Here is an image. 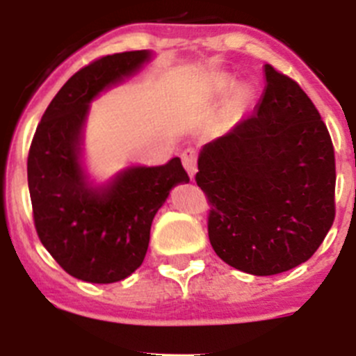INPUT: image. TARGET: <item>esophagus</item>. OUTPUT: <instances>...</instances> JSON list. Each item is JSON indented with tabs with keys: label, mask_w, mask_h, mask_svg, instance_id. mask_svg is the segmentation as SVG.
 <instances>
[{
	"label": "esophagus",
	"mask_w": 356,
	"mask_h": 356,
	"mask_svg": "<svg viewBox=\"0 0 356 356\" xmlns=\"http://www.w3.org/2000/svg\"><path fill=\"white\" fill-rule=\"evenodd\" d=\"M182 165H184V168L188 170L189 177L195 179V174L196 170H198V167H196V152L195 149H184V153H182Z\"/></svg>",
	"instance_id": "34e87169"
}]
</instances>
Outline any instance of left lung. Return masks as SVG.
Returning a JSON list of instances; mask_svg holds the SVG:
<instances>
[{
	"label": "left lung",
	"instance_id": "8db88e82",
	"mask_svg": "<svg viewBox=\"0 0 356 356\" xmlns=\"http://www.w3.org/2000/svg\"><path fill=\"white\" fill-rule=\"evenodd\" d=\"M257 108L198 155L218 258L251 275L305 264L334 222L336 165L327 127L303 89L265 65Z\"/></svg>",
	"mask_w": 356,
	"mask_h": 356
}]
</instances>
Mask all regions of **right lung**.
<instances>
[{
    "instance_id": "add662e5",
    "label": "right lung",
    "mask_w": 356,
    "mask_h": 356,
    "mask_svg": "<svg viewBox=\"0 0 356 356\" xmlns=\"http://www.w3.org/2000/svg\"><path fill=\"white\" fill-rule=\"evenodd\" d=\"M149 49L103 56L72 75L35 129L27 160L34 224L42 246L72 277L111 284L141 267L156 211L189 182L181 158L129 165L106 181L89 174L84 138L91 103L149 63Z\"/></svg>"
}]
</instances>
